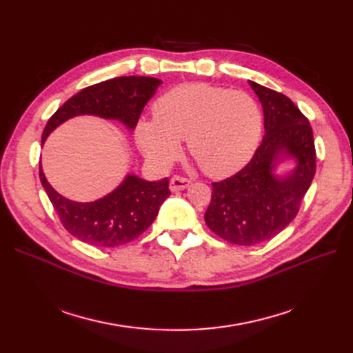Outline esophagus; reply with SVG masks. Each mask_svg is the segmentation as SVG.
<instances>
[{
  "instance_id": "esophagus-1",
  "label": "esophagus",
  "mask_w": 353,
  "mask_h": 353,
  "mask_svg": "<svg viewBox=\"0 0 353 353\" xmlns=\"http://www.w3.org/2000/svg\"><path fill=\"white\" fill-rule=\"evenodd\" d=\"M190 184H191V181L184 176H172L170 178L169 188H170V191H181V190H185L187 187H190Z\"/></svg>"
}]
</instances>
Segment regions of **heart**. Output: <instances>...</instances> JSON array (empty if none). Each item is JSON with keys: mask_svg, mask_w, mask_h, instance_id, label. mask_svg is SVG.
<instances>
[{"mask_svg": "<svg viewBox=\"0 0 353 353\" xmlns=\"http://www.w3.org/2000/svg\"><path fill=\"white\" fill-rule=\"evenodd\" d=\"M153 117L135 126V141L148 162L166 168L187 138L190 154L215 178L248 163L262 132L259 105L249 94L208 83L176 85L156 100Z\"/></svg>", "mask_w": 353, "mask_h": 353, "instance_id": "1", "label": "heart"}]
</instances>
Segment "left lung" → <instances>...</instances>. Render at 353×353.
<instances>
[{"instance_id": "obj_1", "label": "left lung", "mask_w": 353, "mask_h": 353, "mask_svg": "<svg viewBox=\"0 0 353 353\" xmlns=\"http://www.w3.org/2000/svg\"><path fill=\"white\" fill-rule=\"evenodd\" d=\"M263 109L265 135L240 172L213 183L206 225L225 241L253 245L275 237L290 223L315 175V145L309 121L284 94L249 81ZM285 158L296 166L274 174Z\"/></svg>"}]
</instances>
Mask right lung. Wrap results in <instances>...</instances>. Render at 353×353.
<instances>
[{
  "label": "right lung",
  "instance_id": "obj_1",
  "mask_svg": "<svg viewBox=\"0 0 353 353\" xmlns=\"http://www.w3.org/2000/svg\"><path fill=\"white\" fill-rule=\"evenodd\" d=\"M160 83V79L148 77H121L83 88L50 117L41 143L44 144L47 137L63 122L81 114L119 121L132 131ZM39 178L63 227L73 237L99 248H117L141 236L170 194L168 178L145 181L128 174L108 196L81 203L59 194L50 185L42 166Z\"/></svg>",
  "mask_w": 353,
  "mask_h": 353
}]
</instances>
